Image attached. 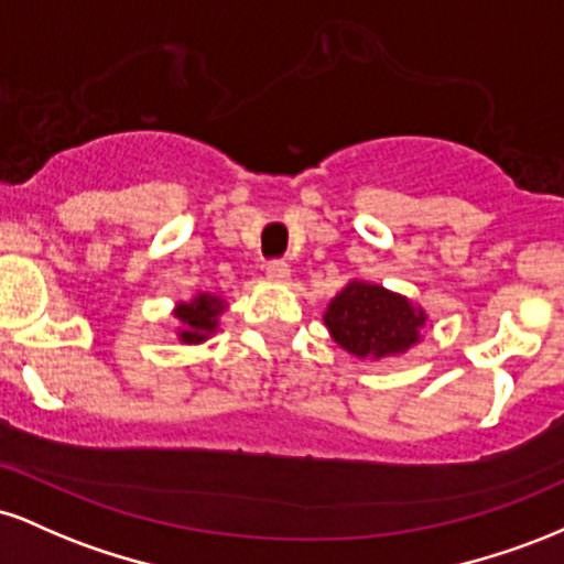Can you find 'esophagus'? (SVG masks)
<instances>
[{"instance_id":"esophagus-1","label":"esophagus","mask_w":564,"mask_h":564,"mask_svg":"<svg viewBox=\"0 0 564 564\" xmlns=\"http://www.w3.org/2000/svg\"><path fill=\"white\" fill-rule=\"evenodd\" d=\"M264 275H268L270 281L283 283V281H289L291 270H289V264L283 262V260H273V262H268V268H264Z\"/></svg>"}]
</instances>
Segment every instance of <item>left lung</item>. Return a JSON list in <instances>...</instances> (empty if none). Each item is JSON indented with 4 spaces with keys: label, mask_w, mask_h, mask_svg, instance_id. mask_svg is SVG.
I'll return each instance as SVG.
<instances>
[{
    "label": "left lung",
    "mask_w": 564,
    "mask_h": 564,
    "mask_svg": "<svg viewBox=\"0 0 564 564\" xmlns=\"http://www.w3.org/2000/svg\"><path fill=\"white\" fill-rule=\"evenodd\" d=\"M323 323L349 355L377 360L416 345L426 313L384 286L352 281L328 304Z\"/></svg>",
    "instance_id": "8db88e82"
}]
</instances>
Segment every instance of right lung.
Masks as SVG:
<instances>
[{"label":"right lung","mask_w":564,"mask_h":564,"mask_svg":"<svg viewBox=\"0 0 564 564\" xmlns=\"http://www.w3.org/2000/svg\"><path fill=\"white\" fill-rule=\"evenodd\" d=\"M225 310V302L212 294H198L191 302H180L174 318L180 321V339L187 345H198L217 328V315Z\"/></svg>","instance_id":"obj_1"}]
</instances>
